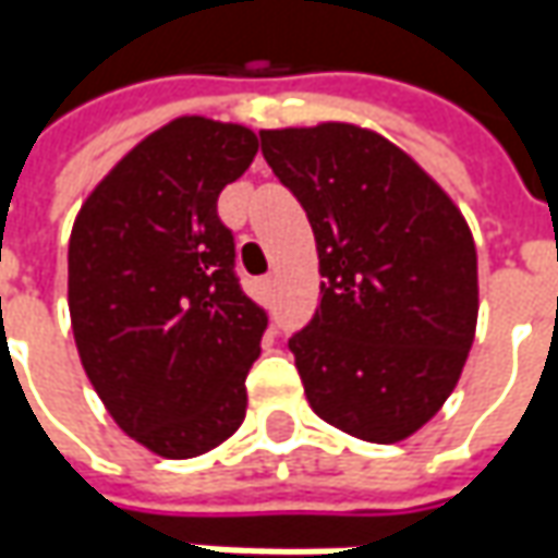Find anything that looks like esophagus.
Segmentation results:
<instances>
[{
    "label": "esophagus",
    "mask_w": 558,
    "mask_h": 558,
    "mask_svg": "<svg viewBox=\"0 0 558 558\" xmlns=\"http://www.w3.org/2000/svg\"><path fill=\"white\" fill-rule=\"evenodd\" d=\"M260 289H264V294H267V298H272V294H276V289H279V279H276V276H267V279L260 282Z\"/></svg>",
    "instance_id": "obj_1"
}]
</instances>
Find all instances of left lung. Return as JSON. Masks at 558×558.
<instances>
[{
    "mask_svg": "<svg viewBox=\"0 0 558 558\" xmlns=\"http://www.w3.org/2000/svg\"><path fill=\"white\" fill-rule=\"evenodd\" d=\"M307 210L319 307L289 341L313 413L397 444L444 407L478 326V254L457 202L400 145L326 120L260 130Z\"/></svg>",
    "mask_w": 558,
    "mask_h": 558,
    "instance_id": "8db88e82",
    "label": "left lung"
}]
</instances>
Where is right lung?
Returning <instances> with one entry per match:
<instances>
[{
  "label": "right lung",
  "mask_w": 558,
  "mask_h": 558,
  "mask_svg": "<svg viewBox=\"0 0 558 558\" xmlns=\"http://www.w3.org/2000/svg\"><path fill=\"white\" fill-rule=\"evenodd\" d=\"M257 148L242 123L173 118L101 177L71 229L80 363L120 432L167 460L202 457L245 422L267 311L232 272L217 198Z\"/></svg>",
  "instance_id": "1"
}]
</instances>
